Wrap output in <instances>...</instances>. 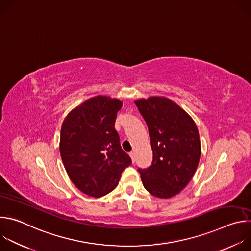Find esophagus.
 Here are the masks:
<instances>
[{
  "label": "esophagus",
  "mask_w": 251,
  "mask_h": 251,
  "mask_svg": "<svg viewBox=\"0 0 251 251\" xmlns=\"http://www.w3.org/2000/svg\"><path fill=\"white\" fill-rule=\"evenodd\" d=\"M129 156L131 157V159H132V162L134 163V161H135V155H134V152H130V153H129Z\"/></svg>",
  "instance_id": "1"
}]
</instances>
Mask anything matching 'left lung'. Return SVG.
I'll use <instances>...</instances> for the list:
<instances>
[{"instance_id":"left-lung-1","label":"left lung","mask_w":251,"mask_h":251,"mask_svg":"<svg viewBox=\"0 0 251 251\" xmlns=\"http://www.w3.org/2000/svg\"><path fill=\"white\" fill-rule=\"evenodd\" d=\"M147 123L153 161L138 169L144 188L153 196L169 199L192 180L201 157V142L194 120L165 97L135 101Z\"/></svg>"}]
</instances>
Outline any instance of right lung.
Instances as JSON below:
<instances>
[{
  "mask_svg": "<svg viewBox=\"0 0 251 251\" xmlns=\"http://www.w3.org/2000/svg\"><path fill=\"white\" fill-rule=\"evenodd\" d=\"M122 102L107 96L88 99L71 111L60 130V156L67 175L83 194L99 198L113 191L131 158L115 130Z\"/></svg>",
  "mask_w": 251,
  "mask_h": 251,
  "instance_id": "obj_1",
  "label": "right lung"
}]
</instances>
